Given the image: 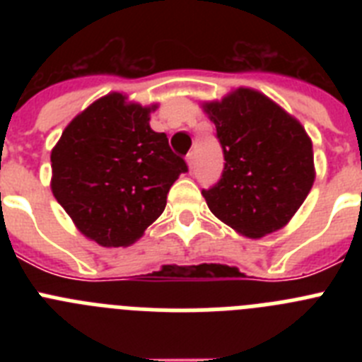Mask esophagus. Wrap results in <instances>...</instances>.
I'll list each match as a JSON object with an SVG mask.
<instances>
[{
    "label": "esophagus",
    "mask_w": 362,
    "mask_h": 362,
    "mask_svg": "<svg viewBox=\"0 0 362 362\" xmlns=\"http://www.w3.org/2000/svg\"><path fill=\"white\" fill-rule=\"evenodd\" d=\"M187 163H188V168H190V170H194V165H196V153L188 152Z\"/></svg>",
    "instance_id": "1"
}]
</instances>
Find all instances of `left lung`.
Masks as SVG:
<instances>
[{
  "label": "left lung",
  "mask_w": 362,
  "mask_h": 362,
  "mask_svg": "<svg viewBox=\"0 0 362 362\" xmlns=\"http://www.w3.org/2000/svg\"><path fill=\"white\" fill-rule=\"evenodd\" d=\"M204 112L216 124L225 158L219 181L203 190L210 212L248 238L279 230L299 210L315 179L305 129L250 88L206 103Z\"/></svg>",
  "instance_id": "obj_1"
}]
</instances>
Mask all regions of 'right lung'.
<instances>
[{
  "label": "right lung",
  "mask_w": 362,
  "mask_h": 362,
  "mask_svg": "<svg viewBox=\"0 0 362 362\" xmlns=\"http://www.w3.org/2000/svg\"><path fill=\"white\" fill-rule=\"evenodd\" d=\"M152 108L105 95L70 121L50 156L54 197L101 246L141 238L165 210L175 179L188 172L166 134L150 129Z\"/></svg>",
  "instance_id": "right-lung-1"
}]
</instances>
